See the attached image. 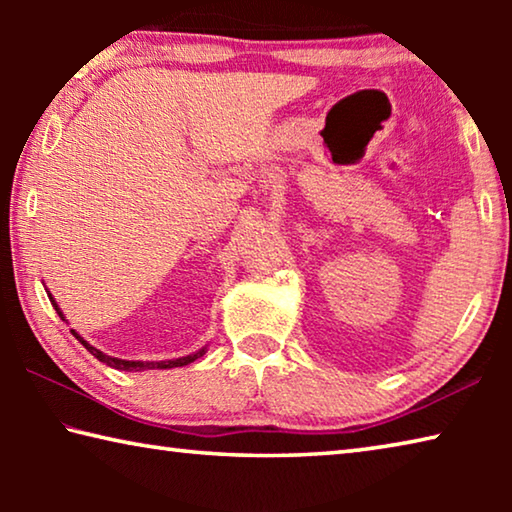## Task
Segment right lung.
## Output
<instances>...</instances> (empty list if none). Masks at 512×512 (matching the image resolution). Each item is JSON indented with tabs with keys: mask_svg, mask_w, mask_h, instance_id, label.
Returning a JSON list of instances; mask_svg holds the SVG:
<instances>
[{
	"mask_svg": "<svg viewBox=\"0 0 512 512\" xmlns=\"http://www.w3.org/2000/svg\"><path fill=\"white\" fill-rule=\"evenodd\" d=\"M47 296H49V300H51V305H54L56 314H58L60 318H65V316H63V311H60V307L56 305L54 296H51V293H47ZM72 334L76 336V339H79V341L83 343V348L88 350V352L92 354V357H97L99 361H103V363H106V366H110V368L126 370V372H140V370H153V368H160V370H167V368H180V366H187V363H192V361H196L198 357H203V354H205V348H201V350L194 352V354H187V357L169 359V361H126V359H117V357H108V354H103L101 350L94 348V345H90L88 341H83L81 336L74 332V329H72Z\"/></svg>",
	"mask_w": 512,
	"mask_h": 512,
	"instance_id": "right-lung-1",
	"label": "right lung"
}]
</instances>
